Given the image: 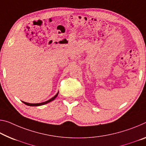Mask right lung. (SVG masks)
Masks as SVG:
<instances>
[{"label": "right lung", "mask_w": 146, "mask_h": 146, "mask_svg": "<svg viewBox=\"0 0 146 146\" xmlns=\"http://www.w3.org/2000/svg\"><path fill=\"white\" fill-rule=\"evenodd\" d=\"M58 94V93H57L55 96L53 97V98H52L51 99H50L49 100H48L47 101H45V102H43V103H36V104H33V103H26V102H24V101H22V102L23 103H25V105H27L28 106H41V105H45V104H47L48 103L50 102V101H52L54 100V99L56 98Z\"/></svg>", "instance_id": "1"}]
</instances>
